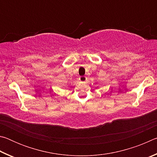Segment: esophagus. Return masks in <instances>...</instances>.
Instances as JSON below:
<instances>
[{"label":"esophagus","instance_id":"esophagus-1","mask_svg":"<svg viewBox=\"0 0 157 157\" xmlns=\"http://www.w3.org/2000/svg\"><path fill=\"white\" fill-rule=\"evenodd\" d=\"M79 80H80L81 82H85L86 80V78L85 76H82L79 78Z\"/></svg>","mask_w":157,"mask_h":157}]
</instances>
